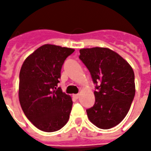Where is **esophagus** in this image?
<instances>
[{"label":"esophagus","instance_id":"1","mask_svg":"<svg viewBox=\"0 0 151 151\" xmlns=\"http://www.w3.org/2000/svg\"><path fill=\"white\" fill-rule=\"evenodd\" d=\"M73 97H74L75 99H78V97H79V94H73Z\"/></svg>","mask_w":151,"mask_h":151}]
</instances>
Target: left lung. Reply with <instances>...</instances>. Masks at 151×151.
Wrapping results in <instances>:
<instances>
[{
	"instance_id": "obj_1",
	"label": "left lung",
	"mask_w": 151,
	"mask_h": 151,
	"mask_svg": "<svg viewBox=\"0 0 151 151\" xmlns=\"http://www.w3.org/2000/svg\"><path fill=\"white\" fill-rule=\"evenodd\" d=\"M79 59L88 68L95 89V103L86 110L89 120L97 127L109 129L127 115L134 94V74L127 61L106 47L83 48Z\"/></svg>"
}]
</instances>
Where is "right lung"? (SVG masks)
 <instances>
[{"label": "right lung", "mask_w": 151, "mask_h": 151, "mask_svg": "<svg viewBox=\"0 0 151 151\" xmlns=\"http://www.w3.org/2000/svg\"><path fill=\"white\" fill-rule=\"evenodd\" d=\"M74 50L54 45H42L25 60L21 67V107L28 119L43 132L60 130L69 120L73 101L57 88V84L64 61Z\"/></svg>", "instance_id": "add662e5"}]
</instances>
